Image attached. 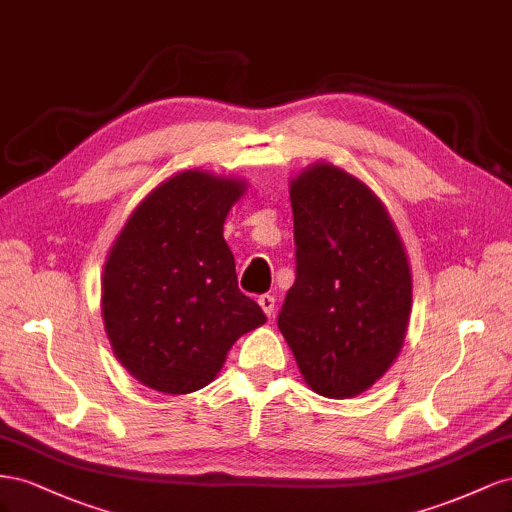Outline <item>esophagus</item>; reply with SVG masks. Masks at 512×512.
<instances>
[{
  "label": "esophagus",
  "instance_id": "obj_1",
  "mask_svg": "<svg viewBox=\"0 0 512 512\" xmlns=\"http://www.w3.org/2000/svg\"><path fill=\"white\" fill-rule=\"evenodd\" d=\"M257 302H259V306H261V309H264V313H266L268 317L274 315V309H276V298H274V296L264 294V296H259Z\"/></svg>",
  "mask_w": 512,
  "mask_h": 512
}]
</instances>
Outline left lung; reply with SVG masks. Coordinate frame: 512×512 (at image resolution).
I'll return each instance as SVG.
<instances>
[{"instance_id": "1", "label": "left lung", "mask_w": 512, "mask_h": 512, "mask_svg": "<svg viewBox=\"0 0 512 512\" xmlns=\"http://www.w3.org/2000/svg\"><path fill=\"white\" fill-rule=\"evenodd\" d=\"M296 281L279 330L317 394L347 399L397 358L412 309V274L386 208L334 165L291 182Z\"/></svg>"}]
</instances>
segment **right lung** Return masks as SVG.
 <instances>
[{"label": "right lung", "mask_w": 512, "mask_h": 512, "mask_svg": "<svg viewBox=\"0 0 512 512\" xmlns=\"http://www.w3.org/2000/svg\"><path fill=\"white\" fill-rule=\"evenodd\" d=\"M244 184L184 171L128 218L102 274V317L115 356L165 394L208 386L229 347L266 321L238 289L223 223Z\"/></svg>", "instance_id": "right-lung-1"}]
</instances>
